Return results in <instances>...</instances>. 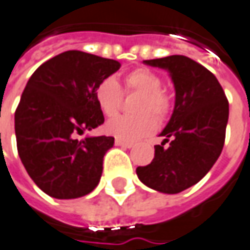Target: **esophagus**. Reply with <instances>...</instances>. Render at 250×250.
I'll list each match as a JSON object with an SVG mask.
<instances>
[{"instance_id":"34e87169","label":"esophagus","mask_w":250,"mask_h":250,"mask_svg":"<svg viewBox=\"0 0 250 250\" xmlns=\"http://www.w3.org/2000/svg\"><path fill=\"white\" fill-rule=\"evenodd\" d=\"M115 146L122 147V148H132L133 143H128V142H124V140H120V139H115Z\"/></svg>"}]
</instances>
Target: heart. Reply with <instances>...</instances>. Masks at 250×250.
Returning <instances> with one entry per match:
<instances>
[{
    "label": "heart",
    "mask_w": 250,
    "mask_h": 250,
    "mask_svg": "<svg viewBox=\"0 0 250 250\" xmlns=\"http://www.w3.org/2000/svg\"><path fill=\"white\" fill-rule=\"evenodd\" d=\"M126 92H137L140 96L135 104V115H120L105 124V132L124 142H136L155 132L158 120H164L170 111V100L161 89L162 80L154 71L139 67L124 75ZM95 99L102 113L113 117L118 113L122 102V90L113 78L100 81L95 89Z\"/></svg>",
    "instance_id": "1"
}]
</instances>
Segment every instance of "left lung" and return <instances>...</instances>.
Returning <instances> with one entry per match:
<instances>
[{"label":"left lung","instance_id":"left-lung-1","mask_svg":"<svg viewBox=\"0 0 250 250\" xmlns=\"http://www.w3.org/2000/svg\"><path fill=\"white\" fill-rule=\"evenodd\" d=\"M167 70L175 86V108L154 146L151 164L136 169L140 182L155 191L177 194L197 184L220 157L229 122V102L208 68L182 55L145 60ZM168 146L165 147V143Z\"/></svg>","mask_w":250,"mask_h":250}]
</instances>
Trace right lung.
I'll list each match as a JSON object with an SVG mask.
<instances>
[{
    "label": "right lung",
    "mask_w": 250,
    "mask_h": 250,
    "mask_svg": "<svg viewBox=\"0 0 250 250\" xmlns=\"http://www.w3.org/2000/svg\"><path fill=\"white\" fill-rule=\"evenodd\" d=\"M120 67L113 59L67 51L30 77L15 113V133L21 164L45 194L73 199L96 188L114 137L75 136L104 122L95 89Z\"/></svg>",
    "instance_id": "1"
}]
</instances>
